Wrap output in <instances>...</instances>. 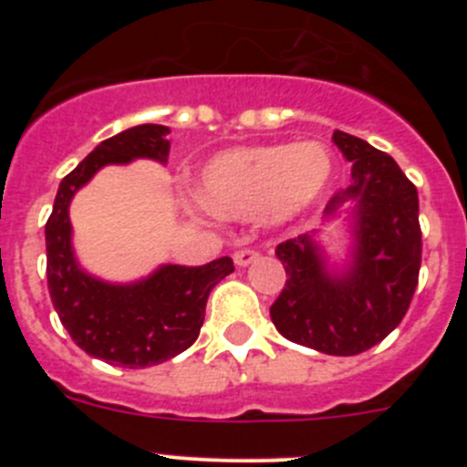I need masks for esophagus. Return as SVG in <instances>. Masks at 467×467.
I'll return each mask as SVG.
<instances>
[{
  "mask_svg": "<svg viewBox=\"0 0 467 467\" xmlns=\"http://www.w3.org/2000/svg\"><path fill=\"white\" fill-rule=\"evenodd\" d=\"M257 259H259L257 250H238V253L234 254V262H236L238 266H250V264H254Z\"/></svg>",
  "mask_w": 467,
  "mask_h": 467,
  "instance_id": "34e87169",
  "label": "esophagus"
}]
</instances>
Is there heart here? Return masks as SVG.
I'll use <instances>...</instances> for the list:
<instances>
[{"label":"heart","instance_id":"obj_1","mask_svg":"<svg viewBox=\"0 0 467 467\" xmlns=\"http://www.w3.org/2000/svg\"><path fill=\"white\" fill-rule=\"evenodd\" d=\"M332 177L334 156L320 142L238 147L201 168L196 198L224 220L283 224L316 203Z\"/></svg>","mask_w":467,"mask_h":467}]
</instances>
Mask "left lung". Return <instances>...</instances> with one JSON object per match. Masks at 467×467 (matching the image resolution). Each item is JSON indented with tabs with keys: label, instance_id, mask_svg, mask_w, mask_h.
I'll list each match as a JSON object with an SVG mask.
<instances>
[{
	"label": "left lung",
	"instance_id": "8db88e82",
	"mask_svg": "<svg viewBox=\"0 0 467 467\" xmlns=\"http://www.w3.org/2000/svg\"><path fill=\"white\" fill-rule=\"evenodd\" d=\"M334 144L353 163V182L325 208V220L348 210L350 259L334 269L316 231L275 247L283 292L271 320L285 339L327 356H358L393 332L414 296L420 269L419 193L386 151L334 130Z\"/></svg>",
	"mask_w": 467,
	"mask_h": 467
}]
</instances>
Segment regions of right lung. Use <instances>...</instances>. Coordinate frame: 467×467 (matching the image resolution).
<instances>
[{
  "mask_svg": "<svg viewBox=\"0 0 467 467\" xmlns=\"http://www.w3.org/2000/svg\"><path fill=\"white\" fill-rule=\"evenodd\" d=\"M168 126L142 123L105 140L65 177L47 222V278L53 308L74 344L117 367L161 365L198 339L214 285L234 271L231 257L205 266L161 264L133 283H109L84 271L74 257L69 203L74 193L105 166L135 159L166 163Z\"/></svg>",
  "mask_w": 467,
  "mask_h": 467,
  "instance_id": "add662e5",
  "label": "right lung"
}]
</instances>
